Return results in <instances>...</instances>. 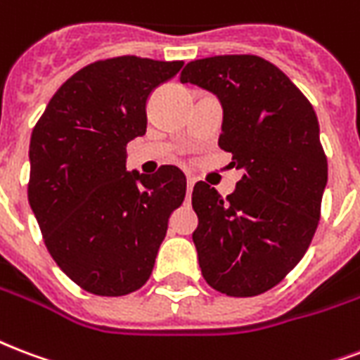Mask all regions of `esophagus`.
<instances>
[{
  "label": "esophagus",
  "mask_w": 360,
  "mask_h": 360,
  "mask_svg": "<svg viewBox=\"0 0 360 360\" xmlns=\"http://www.w3.org/2000/svg\"><path fill=\"white\" fill-rule=\"evenodd\" d=\"M194 183H196V181H194V177H191V175H188V177H186V198H191L192 186H194Z\"/></svg>",
  "instance_id": "esophagus-1"
}]
</instances>
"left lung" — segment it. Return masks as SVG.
<instances>
[{"label":"left lung","mask_w":360,"mask_h":360,"mask_svg":"<svg viewBox=\"0 0 360 360\" xmlns=\"http://www.w3.org/2000/svg\"><path fill=\"white\" fill-rule=\"evenodd\" d=\"M181 82L219 98V147L243 172L226 200L204 181L194 185L192 241L202 276L223 295H262L300 262L317 230L328 175L317 115L289 77L260 56L194 60Z\"/></svg>","instance_id":"obj_1"}]
</instances>
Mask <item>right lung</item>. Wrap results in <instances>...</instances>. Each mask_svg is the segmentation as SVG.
Wrapping results in <instances>:
<instances>
[{
  "label": "right lung",
  "instance_id": "obj_1",
  "mask_svg": "<svg viewBox=\"0 0 360 360\" xmlns=\"http://www.w3.org/2000/svg\"><path fill=\"white\" fill-rule=\"evenodd\" d=\"M183 62L119 56L56 90L30 139L27 200L49 253L81 289H141L186 192L177 166L126 169V145L147 131V100Z\"/></svg>",
  "mask_w": 360,
  "mask_h": 360
}]
</instances>
